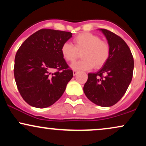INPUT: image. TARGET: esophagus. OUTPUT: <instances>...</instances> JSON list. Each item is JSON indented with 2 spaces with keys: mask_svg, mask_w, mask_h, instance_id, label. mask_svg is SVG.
<instances>
[{
  "mask_svg": "<svg viewBox=\"0 0 146 146\" xmlns=\"http://www.w3.org/2000/svg\"><path fill=\"white\" fill-rule=\"evenodd\" d=\"M73 75H75L77 73H78V71H76V70H73Z\"/></svg>",
  "mask_w": 146,
  "mask_h": 146,
  "instance_id": "obj_1",
  "label": "esophagus"
}]
</instances>
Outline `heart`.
Returning <instances> with one entry per match:
<instances>
[{
  "mask_svg": "<svg viewBox=\"0 0 146 146\" xmlns=\"http://www.w3.org/2000/svg\"><path fill=\"white\" fill-rule=\"evenodd\" d=\"M73 45L65 42L60 52L66 61L73 62L82 54V59L72 64L76 70H88L94 67L100 68L107 62L110 57V48L107 42L102 40L94 33L84 32L73 39Z\"/></svg>",
  "mask_w": 146,
  "mask_h": 146,
  "instance_id": "obj_1",
  "label": "heart"
}]
</instances>
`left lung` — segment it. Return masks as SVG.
I'll return each instance as SVG.
<instances>
[{
  "label": "left lung",
  "mask_w": 146,
  "mask_h": 146,
  "mask_svg": "<svg viewBox=\"0 0 146 146\" xmlns=\"http://www.w3.org/2000/svg\"><path fill=\"white\" fill-rule=\"evenodd\" d=\"M110 45L107 62L98 73H88L84 92L88 100L103 107L112 106L121 100L131 82L134 59L130 48L120 36L100 29Z\"/></svg>",
  "instance_id": "1"
}]
</instances>
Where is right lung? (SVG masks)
Listing matches in <instances>:
<instances>
[{"instance_id": "add662e5", "label": "right lung", "mask_w": 146, "mask_h": 146, "mask_svg": "<svg viewBox=\"0 0 146 146\" xmlns=\"http://www.w3.org/2000/svg\"><path fill=\"white\" fill-rule=\"evenodd\" d=\"M72 33L42 29L31 35L15 56L14 73L20 94L36 108L58 101L73 78V71L60 52Z\"/></svg>"}]
</instances>
